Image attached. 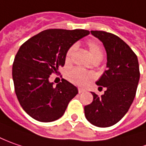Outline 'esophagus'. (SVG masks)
<instances>
[{"label": "esophagus", "mask_w": 146, "mask_h": 146, "mask_svg": "<svg viewBox=\"0 0 146 146\" xmlns=\"http://www.w3.org/2000/svg\"><path fill=\"white\" fill-rule=\"evenodd\" d=\"M84 91H85V90H84V89L78 88V92H79V93H83Z\"/></svg>", "instance_id": "34e87169"}]
</instances>
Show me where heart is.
<instances>
[{"label": "heart", "instance_id": "obj_1", "mask_svg": "<svg viewBox=\"0 0 146 146\" xmlns=\"http://www.w3.org/2000/svg\"><path fill=\"white\" fill-rule=\"evenodd\" d=\"M87 46L89 48V52L91 56V57L94 60H101L103 56V51L102 46L100 43L96 40H89L87 42ZM77 49L76 45H72L68 48L66 56H65V60L68 62L71 58L73 56V53ZM68 80L73 82V84H76L78 86H85L87 84L90 78H91V74L87 73L86 71L82 70V68H75L68 71L67 74Z\"/></svg>", "mask_w": 146, "mask_h": 146}]
</instances>
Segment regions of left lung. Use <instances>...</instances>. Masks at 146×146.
I'll use <instances>...</instances> for the list:
<instances>
[{
  "label": "left lung",
  "mask_w": 146,
  "mask_h": 146,
  "mask_svg": "<svg viewBox=\"0 0 146 146\" xmlns=\"http://www.w3.org/2000/svg\"><path fill=\"white\" fill-rule=\"evenodd\" d=\"M90 33L103 43L107 52V70L95 82L107 90L101 97L91 92L93 102L85 106V115L94 126L107 128L118 123L133 103L140 79L138 60L118 36L101 31Z\"/></svg>",
  "instance_id": "1"
}]
</instances>
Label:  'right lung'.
<instances>
[{
  "instance_id": "right-lung-1",
  "label": "right lung",
  "mask_w": 146,
  "mask_h": 146,
  "mask_svg": "<svg viewBox=\"0 0 146 146\" xmlns=\"http://www.w3.org/2000/svg\"><path fill=\"white\" fill-rule=\"evenodd\" d=\"M89 34L86 30L49 29L20 47L12 75L19 103L31 117L52 122L63 115L78 90L64 78L54 86L49 78L64 65L68 48Z\"/></svg>"
}]
</instances>
